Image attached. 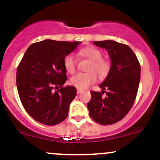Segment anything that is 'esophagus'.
I'll return each instance as SVG.
<instances>
[{"instance_id": "34e87169", "label": "esophagus", "mask_w": 160, "mask_h": 160, "mask_svg": "<svg viewBox=\"0 0 160 160\" xmlns=\"http://www.w3.org/2000/svg\"><path fill=\"white\" fill-rule=\"evenodd\" d=\"M77 94H80V93H82V91H81V90H77Z\"/></svg>"}]
</instances>
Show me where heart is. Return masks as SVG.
Instances as JSON below:
<instances>
[{
  "label": "heart",
  "instance_id": "heart-1",
  "mask_svg": "<svg viewBox=\"0 0 160 160\" xmlns=\"http://www.w3.org/2000/svg\"><path fill=\"white\" fill-rule=\"evenodd\" d=\"M80 56L90 59V62L88 67L89 72L78 73L71 77L70 83L77 89L83 90L90 84L94 83L98 80L97 73L100 77H104L111 70V63L108 59L102 58V52L94 46H87L79 51ZM63 66L66 71L70 74H73L77 70V61L72 54H68L64 57Z\"/></svg>",
  "mask_w": 160,
  "mask_h": 160
}]
</instances>
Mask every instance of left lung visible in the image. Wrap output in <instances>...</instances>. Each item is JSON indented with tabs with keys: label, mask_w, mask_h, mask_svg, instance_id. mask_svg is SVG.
I'll return each mask as SVG.
<instances>
[{
	"label": "left lung",
	"mask_w": 160,
	"mask_h": 160,
	"mask_svg": "<svg viewBox=\"0 0 160 160\" xmlns=\"http://www.w3.org/2000/svg\"><path fill=\"white\" fill-rule=\"evenodd\" d=\"M93 44L108 52L111 70L100 85L102 91L90 92L88 108L93 121L103 125H112L122 120L132 108L138 92L141 67L127 45L112 40L93 42ZM104 92L105 96H102Z\"/></svg>",
	"instance_id": "obj_1"
}]
</instances>
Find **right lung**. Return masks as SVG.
Wrapping results in <instances>:
<instances>
[{
    "mask_svg": "<svg viewBox=\"0 0 160 160\" xmlns=\"http://www.w3.org/2000/svg\"><path fill=\"white\" fill-rule=\"evenodd\" d=\"M80 43L46 39L33 43L25 52L18 67L16 84L24 108L38 122L55 125L67 118L77 89L62 87L67 80L63 59ZM54 88L59 89L54 92Z\"/></svg>",
    "mask_w": 160,
    "mask_h": 160,
    "instance_id": "right-lung-1",
    "label": "right lung"
}]
</instances>
